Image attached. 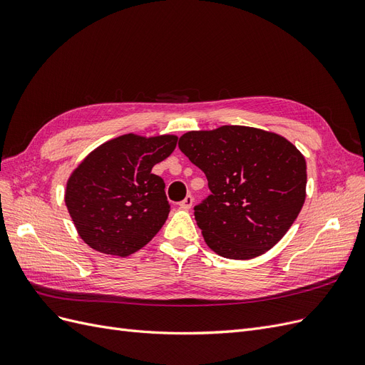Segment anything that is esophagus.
I'll list each match as a JSON object with an SVG mask.
<instances>
[{"label":"esophagus","instance_id":"obj_1","mask_svg":"<svg viewBox=\"0 0 365 365\" xmlns=\"http://www.w3.org/2000/svg\"><path fill=\"white\" fill-rule=\"evenodd\" d=\"M192 205H193V196L192 195L185 196L184 201L180 202V208H182V210H190Z\"/></svg>","mask_w":365,"mask_h":365}]
</instances>
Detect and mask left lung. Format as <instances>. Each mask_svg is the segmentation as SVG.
I'll use <instances>...</instances> for the list:
<instances>
[{
  "instance_id": "left-lung-1",
  "label": "left lung",
  "mask_w": 365,
  "mask_h": 365,
  "mask_svg": "<svg viewBox=\"0 0 365 365\" xmlns=\"http://www.w3.org/2000/svg\"><path fill=\"white\" fill-rule=\"evenodd\" d=\"M178 146L200 168L212 195L195 207L205 244L227 259L271 250L306 200V160L284 137L248 126L190 130Z\"/></svg>"
}]
</instances>
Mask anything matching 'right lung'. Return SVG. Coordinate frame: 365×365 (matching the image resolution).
Here are the masks:
<instances>
[{"label": "right lung", "instance_id": "right-lung-1", "mask_svg": "<svg viewBox=\"0 0 365 365\" xmlns=\"http://www.w3.org/2000/svg\"><path fill=\"white\" fill-rule=\"evenodd\" d=\"M175 135H120L94 149L71 173L65 204L93 250L126 257L152 240L170 205L152 168L176 148Z\"/></svg>", "mask_w": 365, "mask_h": 365}]
</instances>
